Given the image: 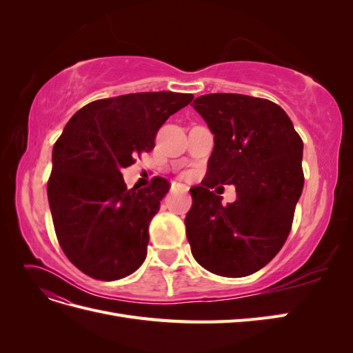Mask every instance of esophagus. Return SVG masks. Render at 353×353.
<instances>
[{
    "label": "esophagus",
    "instance_id": "obj_1",
    "mask_svg": "<svg viewBox=\"0 0 353 353\" xmlns=\"http://www.w3.org/2000/svg\"><path fill=\"white\" fill-rule=\"evenodd\" d=\"M176 191H179V193H188V187L184 185V184H172V185H170V193H176Z\"/></svg>",
    "mask_w": 353,
    "mask_h": 353
}]
</instances>
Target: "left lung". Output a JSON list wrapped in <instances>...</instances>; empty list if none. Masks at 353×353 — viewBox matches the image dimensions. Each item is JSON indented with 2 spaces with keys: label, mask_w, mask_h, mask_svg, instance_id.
<instances>
[{
  "label": "left lung",
  "mask_w": 353,
  "mask_h": 353,
  "mask_svg": "<svg viewBox=\"0 0 353 353\" xmlns=\"http://www.w3.org/2000/svg\"><path fill=\"white\" fill-rule=\"evenodd\" d=\"M196 112L215 135L209 183L193 187L185 216L191 253L203 268L245 276L271 262L292 230L303 190V141L290 117L270 100L243 94H206ZM236 185L228 205L210 188Z\"/></svg>",
  "instance_id": "obj_1"
}]
</instances>
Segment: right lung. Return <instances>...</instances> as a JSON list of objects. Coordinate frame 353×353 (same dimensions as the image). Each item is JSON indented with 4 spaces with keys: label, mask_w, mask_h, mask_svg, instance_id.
I'll use <instances>...</instances> for the list:
<instances>
[{
    "label": "right lung",
    "mask_w": 353,
    "mask_h": 353,
    "mask_svg": "<svg viewBox=\"0 0 353 353\" xmlns=\"http://www.w3.org/2000/svg\"><path fill=\"white\" fill-rule=\"evenodd\" d=\"M194 99L172 91L92 101L74 113L52 148L47 193L68 259L95 280L135 272L147 256L148 225L169 191L165 178L128 190L121 170L143 152L170 114Z\"/></svg>",
    "instance_id": "right-lung-1"
}]
</instances>
